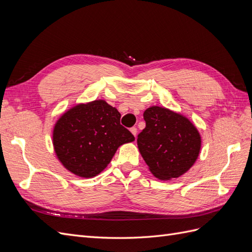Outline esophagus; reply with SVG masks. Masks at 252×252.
I'll use <instances>...</instances> for the list:
<instances>
[{"label": "esophagus", "instance_id": "obj_1", "mask_svg": "<svg viewBox=\"0 0 252 252\" xmlns=\"http://www.w3.org/2000/svg\"><path fill=\"white\" fill-rule=\"evenodd\" d=\"M130 131H131V133H132L134 136H136V133H138V129H136L135 127H131V128H130Z\"/></svg>", "mask_w": 252, "mask_h": 252}]
</instances>
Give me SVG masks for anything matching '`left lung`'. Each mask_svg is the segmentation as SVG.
Instances as JSON below:
<instances>
[{"instance_id":"left-lung-1","label":"left lung","mask_w":252,"mask_h":252,"mask_svg":"<svg viewBox=\"0 0 252 252\" xmlns=\"http://www.w3.org/2000/svg\"><path fill=\"white\" fill-rule=\"evenodd\" d=\"M144 120L138 146L155 177L170 180L189 170L201 149V136L191 122L158 106L145 110Z\"/></svg>"}]
</instances>
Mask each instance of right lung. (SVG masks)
I'll use <instances>...</instances> for the list:
<instances>
[{"instance_id": "1", "label": "right lung", "mask_w": 252, "mask_h": 252, "mask_svg": "<svg viewBox=\"0 0 252 252\" xmlns=\"http://www.w3.org/2000/svg\"><path fill=\"white\" fill-rule=\"evenodd\" d=\"M120 120L121 113L102 100L65 112L53 129V146L61 163L82 178L103 171L121 145L134 141Z\"/></svg>"}]
</instances>
